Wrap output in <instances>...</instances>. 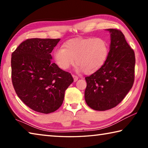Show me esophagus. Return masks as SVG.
Here are the masks:
<instances>
[{
    "instance_id": "esophagus-1",
    "label": "esophagus",
    "mask_w": 148,
    "mask_h": 148,
    "mask_svg": "<svg viewBox=\"0 0 148 148\" xmlns=\"http://www.w3.org/2000/svg\"><path fill=\"white\" fill-rule=\"evenodd\" d=\"M72 77H73L74 82H76L77 80L78 79V77H77V76H75V75H72Z\"/></svg>"
}]
</instances>
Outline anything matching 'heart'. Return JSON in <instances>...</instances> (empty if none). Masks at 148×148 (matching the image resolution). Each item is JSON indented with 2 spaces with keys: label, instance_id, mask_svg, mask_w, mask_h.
<instances>
[{
  "label": "heart",
  "instance_id": "b5f03b06",
  "mask_svg": "<svg viewBox=\"0 0 148 148\" xmlns=\"http://www.w3.org/2000/svg\"><path fill=\"white\" fill-rule=\"evenodd\" d=\"M109 53L108 42L102 38H77L69 40L62 47L54 50L56 63L66 71L75 62L76 70L92 74L101 69L106 62Z\"/></svg>",
  "mask_w": 148,
  "mask_h": 148
}]
</instances>
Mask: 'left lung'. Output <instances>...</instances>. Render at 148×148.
<instances>
[{
	"instance_id": "8db88e82",
	"label": "left lung",
	"mask_w": 148,
	"mask_h": 148,
	"mask_svg": "<svg viewBox=\"0 0 148 148\" xmlns=\"http://www.w3.org/2000/svg\"><path fill=\"white\" fill-rule=\"evenodd\" d=\"M110 32V51L101 69L86 77L85 100L95 110L105 111L116 107L128 93L134 81L135 56L124 34L116 29Z\"/></svg>"
}]
</instances>
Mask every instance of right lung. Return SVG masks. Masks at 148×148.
Segmentation results:
<instances>
[{
    "instance_id": "1",
    "label": "right lung",
    "mask_w": 148,
    "mask_h": 148,
    "mask_svg": "<svg viewBox=\"0 0 148 148\" xmlns=\"http://www.w3.org/2000/svg\"><path fill=\"white\" fill-rule=\"evenodd\" d=\"M59 38H30L12 54V80L19 98L37 112L56 111L74 79L51 61V53Z\"/></svg>"
}]
</instances>
